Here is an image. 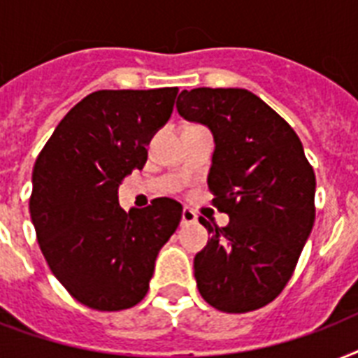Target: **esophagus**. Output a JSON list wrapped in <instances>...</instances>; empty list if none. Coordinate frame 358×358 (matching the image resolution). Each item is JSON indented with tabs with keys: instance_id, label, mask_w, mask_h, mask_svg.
I'll list each match as a JSON object with an SVG mask.
<instances>
[{
	"instance_id": "34e87169",
	"label": "esophagus",
	"mask_w": 358,
	"mask_h": 358,
	"mask_svg": "<svg viewBox=\"0 0 358 358\" xmlns=\"http://www.w3.org/2000/svg\"><path fill=\"white\" fill-rule=\"evenodd\" d=\"M196 223V213L189 208H184V212H182V224H193Z\"/></svg>"
}]
</instances>
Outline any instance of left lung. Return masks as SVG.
Instances as JSON below:
<instances>
[{
  "instance_id": "8db88e82",
  "label": "left lung",
  "mask_w": 358,
  "mask_h": 358,
  "mask_svg": "<svg viewBox=\"0 0 358 358\" xmlns=\"http://www.w3.org/2000/svg\"><path fill=\"white\" fill-rule=\"evenodd\" d=\"M178 113L206 124L215 139L208 189L229 213L195 256L196 288L208 305L243 314L271 303L294 275L316 219V176L299 137L245 89L182 91Z\"/></svg>"
}]
</instances>
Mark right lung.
Instances as JSON below:
<instances>
[{"instance_id": "right-lung-1", "label": "right lung", "mask_w": 358, "mask_h": 358, "mask_svg": "<svg viewBox=\"0 0 358 358\" xmlns=\"http://www.w3.org/2000/svg\"><path fill=\"white\" fill-rule=\"evenodd\" d=\"M178 87L96 91L76 103L33 167L31 221L48 266L81 305L131 308L178 229L182 204L159 196L124 212L119 185L146 163V145L173 113Z\"/></svg>"}]
</instances>
